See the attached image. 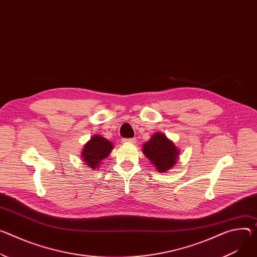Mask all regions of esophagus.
Listing matches in <instances>:
<instances>
[{
  "label": "esophagus",
  "mask_w": 257,
  "mask_h": 257,
  "mask_svg": "<svg viewBox=\"0 0 257 257\" xmlns=\"http://www.w3.org/2000/svg\"><path fill=\"white\" fill-rule=\"evenodd\" d=\"M136 142L135 138H129V139H124V143H127V144H134Z\"/></svg>",
  "instance_id": "esophagus-1"
}]
</instances>
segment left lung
Here are the masks:
<instances>
[{
    "label": "left lung",
    "instance_id": "1",
    "mask_svg": "<svg viewBox=\"0 0 257 257\" xmlns=\"http://www.w3.org/2000/svg\"><path fill=\"white\" fill-rule=\"evenodd\" d=\"M145 157L160 173H166L179 160V149L164 133L156 132L143 146Z\"/></svg>",
    "mask_w": 257,
    "mask_h": 257
}]
</instances>
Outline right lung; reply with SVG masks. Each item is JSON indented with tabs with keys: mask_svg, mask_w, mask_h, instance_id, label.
<instances>
[{
	"mask_svg": "<svg viewBox=\"0 0 257 257\" xmlns=\"http://www.w3.org/2000/svg\"><path fill=\"white\" fill-rule=\"evenodd\" d=\"M112 149L113 145L110 141L99 134H95L85 144L81 152V158L87 167L95 170L100 168L102 161L109 156Z\"/></svg>",
	"mask_w": 257,
	"mask_h": 257,
	"instance_id": "right-lung-1",
	"label": "right lung"
}]
</instances>
